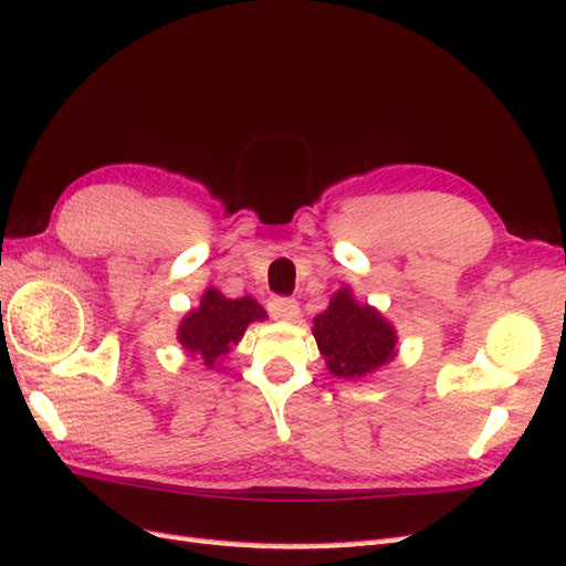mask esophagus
<instances>
[{
	"label": "esophagus",
	"mask_w": 566,
	"mask_h": 566,
	"mask_svg": "<svg viewBox=\"0 0 566 566\" xmlns=\"http://www.w3.org/2000/svg\"><path fill=\"white\" fill-rule=\"evenodd\" d=\"M268 311L274 317V321H296L298 317V303L294 298H282V296H274L268 303Z\"/></svg>",
	"instance_id": "esophagus-1"
}]
</instances>
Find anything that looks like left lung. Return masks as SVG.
<instances>
[{
	"label": "left lung",
	"mask_w": 566,
	"mask_h": 566,
	"mask_svg": "<svg viewBox=\"0 0 566 566\" xmlns=\"http://www.w3.org/2000/svg\"><path fill=\"white\" fill-rule=\"evenodd\" d=\"M313 337L337 378H366L397 356V329L380 311L339 289L325 313L313 317Z\"/></svg>",
	"instance_id": "1"
}]
</instances>
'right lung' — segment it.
<instances>
[{"label": "right lung", "instance_id": "add662e5", "mask_svg": "<svg viewBox=\"0 0 566 566\" xmlns=\"http://www.w3.org/2000/svg\"><path fill=\"white\" fill-rule=\"evenodd\" d=\"M265 317L268 313L255 298H227L217 289H208L200 298V306L184 317L177 335L188 354L198 358L202 366L214 368L217 360L239 344L245 327Z\"/></svg>", "mask_w": 566, "mask_h": 566}]
</instances>
